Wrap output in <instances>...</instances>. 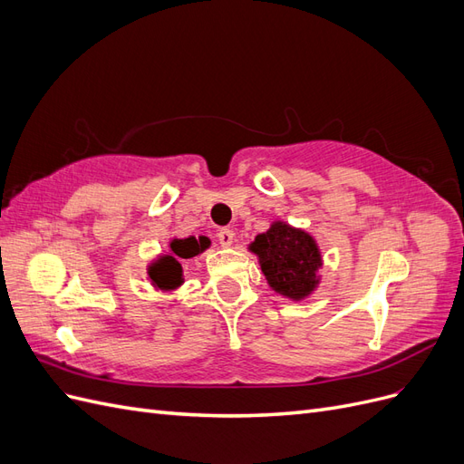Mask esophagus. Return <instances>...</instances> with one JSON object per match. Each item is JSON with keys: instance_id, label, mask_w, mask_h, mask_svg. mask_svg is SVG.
<instances>
[{"instance_id": "1", "label": "esophagus", "mask_w": 464, "mask_h": 464, "mask_svg": "<svg viewBox=\"0 0 464 464\" xmlns=\"http://www.w3.org/2000/svg\"><path fill=\"white\" fill-rule=\"evenodd\" d=\"M217 236H218L220 246H224V247H228L232 244V240H234V232L230 228H220Z\"/></svg>"}]
</instances>
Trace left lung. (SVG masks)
I'll use <instances>...</instances> for the list:
<instances>
[{
	"instance_id": "8db88e82",
	"label": "left lung",
	"mask_w": 464,
	"mask_h": 464,
	"mask_svg": "<svg viewBox=\"0 0 464 464\" xmlns=\"http://www.w3.org/2000/svg\"><path fill=\"white\" fill-rule=\"evenodd\" d=\"M251 251L259 256L261 271L273 290L302 300L315 288L321 256L310 234L275 222L271 230L256 237Z\"/></svg>"
}]
</instances>
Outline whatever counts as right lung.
Returning <instances> with one entry per match:
<instances>
[{
  "label": "right lung",
  "mask_w": 464,
  "mask_h": 464,
  "mask_svg": "<svg viewBox=\"0 0 464 464\" xmlns=\"http://www.w3.org/2000/svg\"><path fill=\"white\" fill-rule=\"evenodd\" d=\"M207 247L203 237H186V240H172L170 244V256L160 257L157 263L150 265L149 276L154 285L162 290H172L181 285V259H191L199 256Z\"/></svg>",
  "instance_id": "add662e5"
}]
</instances>
